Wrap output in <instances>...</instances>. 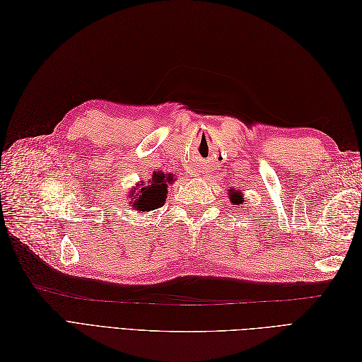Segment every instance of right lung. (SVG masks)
Returning <instances> with one entry per match:
<instances>
[{
	"label": "right lung",
	"instance_id": "obj_1",
	"mask_svg": "<svg viewBox=\"0 0 362 362\" xmlns=\"http://www.w3.org/2000/svg\"><path fill=\"white\" fill-rule=\"evenodd\" d=\"M173 177L170 175H164L163 172H154L152 180L148 182H141L129 192V204L133 205V210L136 211H151L156 208L163 206L166 201L168 185L172 184Z\"/></svg>",
	"mask_w": 362,
	"mask_h": 362
}]
</instances>
